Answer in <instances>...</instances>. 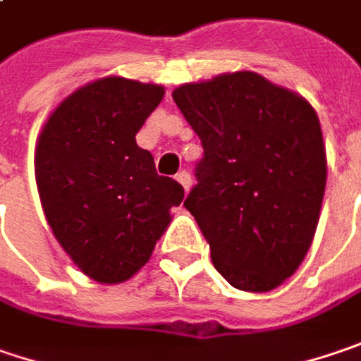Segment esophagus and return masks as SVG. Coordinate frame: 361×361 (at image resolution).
<instances>
[{
    "label": "esophagus",
    "instance_id": "1",
    "mask_svg": "<svg viewBox=\"0 0 361 361\" xmlns=\"http://www.w3.org/2000/svg\"><path fill=\"white\" fill-rule=\"evenodd\" d=\"M176 180H178V183H180V187H183V189H185V192H189L190 190V174L189 172H178V174H176Z\"/></svg>",
    "mask_w": 361,
    "mask_h": 361
}]
</instances>
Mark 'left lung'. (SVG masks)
Returning a JSON list of instances; mask_svg holds the SVG:
<instances>
[{"instance_id": "obj_1", "label": "left lung", "mask_w": 361, "mask_h": 361, "mask_svg": "<svg viewBox=\"0 0 361 361\" xmlns=\"http://www.w3.org/2000/svg\"><path fill=\"white\" fill-rule=\"evenodd\" d=\"M172 99L205 158L185 207L224 279L268 293L297 272L315 238L327 154L313 105L254 71L185 82Z\"/></svg>"}]
</instances>
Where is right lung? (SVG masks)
<instances>
[{"label":"right lung","mask_w":361,"mask_h":361,"mask_svg":"<svg viewBox=\"0 0 361 361\" xmlns=\"http://www.w3.org/2000/svg\"><path fill=\"white\" fill-rule=\"evenodd\" d=\"M164 87L103 77L64 97L36 142L34 172L46 221L85 276L119 284L150 260L185 190L158 176L135 134Z\"/></svg>","instance_id":"1"}]
</instances>
